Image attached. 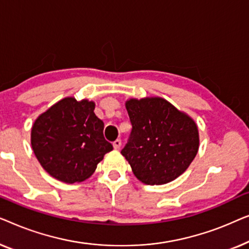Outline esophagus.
<instances>
[{"label":"esophagus","instance_id":"obj_1","mask_svg":"<svg viewBox=\"0 0 249 249\" xmlns=\"http://www.w3.org/2000/svg\"><path fill=\"white\" fill-rule=\"evenodd\" d=\"M113 145H114V148L116 149V150H118L121 148V145H122V141L120 139H117V140H115L114 141V143H113Z\"/></svg>","mask_w":249,"mask_h":249}]
</instances>
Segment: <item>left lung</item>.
<instances>
[{"instance_id": "obj_1", "label": "left lung", "mask_w": 249, "mask_h": 249, "mask_svg": "<svg viewBox=\"0 0 249 249\" xmlns=\"http://www.w3.org/2000/svg\"><path fill=\"white\" fill-rule=\"evenodd\" d=\"M126 109L132 129L121 153L136 178L146 185L176 179L197 153L194 121L162 98L131 99Z\"/></svg>"}]
</instances>
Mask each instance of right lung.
<instances>
[{"mask_svg":"<svg viewBox=\"0 0 249 249\" xmlns=\"http://www.w3.org/2000/svg\"><path fill=\"white\" fill-rule=\"evenodd\" d=\"M94 103L64 98L41 114L31 128V145L41 166L56 179L73 184L89 178L113 144Z\"/></svg>","mask_w":249,"mask_h":249,"instance_id":"1","label":"right lung"}]
</instances>
